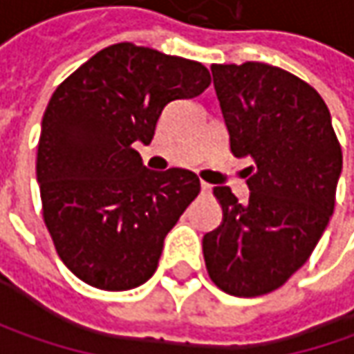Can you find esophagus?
Returning a JSON list of instances; mask_svg holds the SVG:
<instances>
[{
    "mask_svg": "<svg viewBox=\"0 0 354 354\" xmlns=\"http://www.w3.org/2000/svg\"><path fill=\"white\" fill-rule=\"evenodd\" d=\"M211 185L209 183H205V181H201V191H203V193H211Z\"/></svg>",
    "mask_w": 354,
    "mask_h": 354,
    "instance_id": "34e87169",
    "label": "esophagus"
}]
</instances>
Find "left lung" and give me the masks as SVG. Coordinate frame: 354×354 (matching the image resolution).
Listing matches in <instances>:
<instances>
[{
  "label": "left lung",
  "instance_id": "left-lung-1",
  "mask_svg": "<svg viewBox=\"0 0 354 354\" xmlns=\"http://www.w3.org/2000/svg\"><path fill=\"white\" fill-rule=\"evenodd\" d=\"M230 151L250 157L248 201L212 193L223 223L203 236L211 279L236 297L278 290L306 264L335 209L343 171L327 104L307 82L264 62L212 64Z\"/></svg>",
  "mask_w": 354,
  "mask_h": 354
}]
</instances>
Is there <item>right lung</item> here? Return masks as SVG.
<instances>
[{
	"label": "right lung",
	"instance_id": "1",
	"mask_svg": "<svg viewBox=\"0 0 354 354\" xmlns=\"http://www.w3.org/2000/svg\"><path fill=\"white\" fill-rule=\"evenodd\" d=\"M211 84L205 64L118 43L76 68L48 100L37 153L43 216L64 266L124 292L153 276L163 240L201 191L189 169L151 171L163 108Z\"/></svg>",
	"mask_w": 354,
	"mask_h": 354
}]
</instances>
